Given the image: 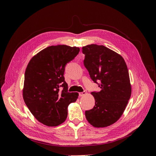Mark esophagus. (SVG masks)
Returning <instances> with one entry per match:
<instances>
[{
	"label": "esophagus",
	"instance_id": "1",
	"mask_svg": "<svg viewBox=\"0 0 156 156\" xmlns=\"http://www.w3.org/2000/svg\"><path fill=\"white\" fill-rule=\"evenodd\" d=\"M86 94H87V92H85V91H84V92H80V93H79V96L82 97V96H85Z\"/></svg>",
	"mask_w": 156,
	"mask_h": 156
}]
</instances>
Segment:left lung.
Listing matches in <instances>:
<instances>
[{"label":"left lung","mask_w":156,"mask_h":156,"mask_svg":"<svg viewBox=\"0 0 156 156\" xmlns=\"http://www.w3.org/2000/svg\"><path fill=\"white\" fill-rule=\"evenodd\" d=\"M82 49L84 66L101 88L100 92H91L95 105L85 111L86 119L95 127L109 126L121 117L131 97L127 65L120 55L103 45L90 44Z\"/></svg>","instance_id":"8db88e82"}]
</instances>
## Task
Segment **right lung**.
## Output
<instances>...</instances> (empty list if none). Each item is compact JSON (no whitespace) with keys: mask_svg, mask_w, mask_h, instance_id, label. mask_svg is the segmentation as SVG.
Listing matches in <instances>:
<instances>
[{"mask_svg":"<svg viewBox=\"0 0 156 156\" xmlns=\"http://www.w3.org/2000/svg\"><path fill=\"white\" fill-rule=\"evenodd\" d=\"M80 49L66 45H51L35 55L28 64L23 88V100L35 119L47 126L62 124L68 107L76 101L79 94L68 92L64 81L66 64ZM63 87L62 91L59 88Z\"/></svg>","mask_w":156,"mask_h":156,"instance_id":"1","label":"right lung"}]
</instances>
